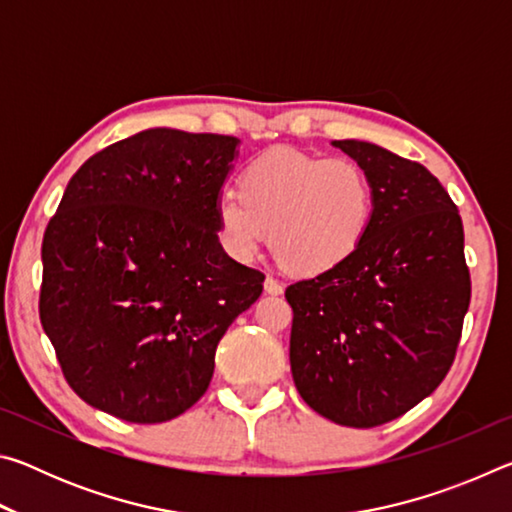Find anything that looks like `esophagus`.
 I'll use <instances>...</instances> for the list:
<instances>
[{
    "mask_svg": "<svg viewBox=\"0 0 512 512\" xmlns=\"http://www.w3.org/2000/svg\"><path fill=\"white\" fill-rule=\"evenodd\" d=\"M282 289L284 287L275 280V277H266V280H264V291L268 293V296H280Z\"/></svg>",
    "mask_w": 512,
    "mask_h": 512,
    "instance_id": "obj_1",
    "label": "esophagus"
}]
</instances>
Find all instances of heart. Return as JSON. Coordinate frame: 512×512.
Wrapping results in <instances>:
<instances>
[{
  "label": "heart",
  "instance_id": "heart-1",
  "mask_svg": "<svg viewBox=\"0 0 512 512\" xmlns=\"http://www.w3.org/2000/svg\"><path fill=\"white\" fill-rule=\"evenodd\" d=\"M372 216V187L359 164L293 149L259 155L241 192L216 198V228L228 253L253 259L271 230V248L296 273L318 275L359 248Z\"/></svg>",
  "mask_w": 512,
  "mask_h": 512
}]
</instances>
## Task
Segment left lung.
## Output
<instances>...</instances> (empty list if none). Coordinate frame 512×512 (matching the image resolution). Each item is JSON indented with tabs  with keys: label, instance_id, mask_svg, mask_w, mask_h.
<instances>
[{
	"label": "left lung",
	"instance_id": "1",
	"mask_svg": "<svg viewBox=\"0 0 512 512\" xmlns=\"http://www.w3.org/2000/svg\"><path fill=\"white\" fill-rule=\"evenodd\" d=\"M372 187L359 248L332 271L287 287L291 372L302 400L343 427L391 422L429 397L470 307L463 221L418 162L377 144L334 140Z\"/></svg>",
	"mask_w": 512,
	"mask_h": 512
}]
</instances>
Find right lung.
<instances>
[{"label": "right lung", "mask_w": 512, "mask_h": 512, "mask_svg": "<svg viewBox=\"0 0 512 512\" xmlns=\"http://www.w3.org/2000/svg\"><path fill=\"white\" fill-rule=\"evenodd\" d=\"M230 135L149 128L83 164L42 239L40 323L67 384L119 420L155 424L201 400L216 345L262 296L225 253L216 198Z\"/></svg>", "instance_id": "add662e5"}]
</instances>
